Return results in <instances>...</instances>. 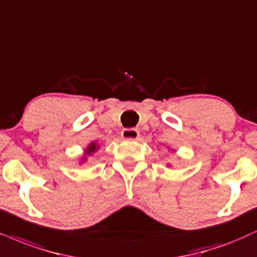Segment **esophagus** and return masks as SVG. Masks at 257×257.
I'll return each mask as SVG.
<instances>
[{"mask_svg": "<svg viewBox=\"0 0 257 257\" xmlns=\"http://www.w3.org/2000/svg\"><path fill=\"white\" fill-rule=\"evenodd\" d=\"M122 138L126 140H135L139 138V131L135 128H125L121 133Z\"/></svg>", "mask_w": 257, "mask_h": 257, "instance_id": "obj_1", "label": "esophagus"}]
</instances>
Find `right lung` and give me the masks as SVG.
Here are the masks:
<instances>
[{
  "label": "right lung",
  "mask_w": 257,
  "mask_h": 257,
  "mask_svg": "<svg viewBox=\"0 0 257 257\" xmlns=\"http://www.w3.org/2000/svg\"><path fill=\"white\" fill-rule=\"evenodd\" d=\"M97 149V146H96V144H91L89 147H87V149H86V153L87 154H91V153H93Z\"/></svg>",
  "instance_id": "1"
}]
</instances>
